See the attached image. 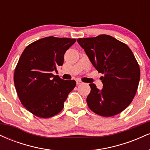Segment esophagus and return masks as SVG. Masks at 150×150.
Listing matches in <instances>:
<instances>
[{
  "label": "esophagus",
  "mask_w": 150,
  "mask_h": 150,
  "mask_svg": "<svg viewBox=\"0 0 150 150\" xmlns=\"http://www.w3.org/2000/svg\"><path fill=\"white\" fill-rule=\"evenodd\" d=\"M76 83H77V85H81V84H82V81L77 80L76 81Z\"/></svg>",
  "instance_id": "obj_1"
}]
</instances>
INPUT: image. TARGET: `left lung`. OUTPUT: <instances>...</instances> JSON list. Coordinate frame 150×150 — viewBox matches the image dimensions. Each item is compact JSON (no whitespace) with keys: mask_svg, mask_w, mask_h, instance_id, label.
<instances>
[{"mask_svg":"<svg viewBox=\"0 0 150 150\" xmlns=\"http://www.w3.org/2000/svg\"><path fill=\"white\" fill-rule=\"evenodd\" d=\"M77 42L99 73L103 89L89 84V108L99 116L111 117L125 110L135 96L140 78L138 63L124 43L106 34L80 38Z\"/></svg>","mask_w":150,"mask_h":150,"instance_id":"8db88e82","label":"left lung"}]
</instances>
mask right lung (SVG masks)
Instances as JSON below:
<instances>
[{
  "mask_svg": "<svg viewBox=\"0 0 150 150\" xmlns=\"http://www.w3.org/2000/svg\"><path fill=\"white\" fill-rule=\"evenodd\" d=\"M75 39L48 37L29 44L22 52L14 73L19 99L27 111L39 118L59 113L75 80H62L53 71L62 66L64 54Z\"/></svg>",
  "mask_w": 150,
  "mask_h": 150,
  "instance_id": "right-lung-1",
  "label": "right lung"
}]
</instances>
